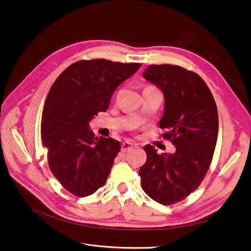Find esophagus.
I'll use <instances>...</instances> for the list:
<instances>
[{
    "label": "esophagus",
    "mask_w": 251,
    "mask_h": 251,
    "mask_svg": "<svg viewBox=\"0 0 251 251\" xmlns=\"http://www.w3.org/2000/svg\"><path fill=\"white\" fill-rule=\"evenodd\" d=\"M132 148H133V143H131V142H129V141H125V142L122 143L121 151H122L123 152H126V151H130Z\"/></svg>",
    "instance_id": "1"
}]
</instances>
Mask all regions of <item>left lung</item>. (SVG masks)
<instances>
[{"label": "left lung", "mask_w": 251, "mask_h": 251, "mask_svg": "<svg viewBox=\"0 0 251 251\" xmlns=\"http://www.w3.org/2000/svg\"><path fill=\"white\" fill-rule=\"evenodd\" d=\"M142 76L164 94L162 136L176 147L159 154L147 144V162L139 169L141 187L151 200L172 204L185 199L203 180L216 148L218 110L203 79L175 65H150Z\"/></svg>", "instance_id": "left-lung-1"}]
</instances>
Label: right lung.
Returning <instances> with one entry per match:
<instances>
[{
	"mask_svg": "<svg viewBox=\"0 0 251 251\" xmlns=\"http://www.w3.org/2000/svg\"><path fill=\"white\" fill-rule=\"evenodd\" d=\"M141 64L104 59L79 61L51 85L42 116V139L49 167L65 189L84 197L107 181L120 142L98 137L89 122L108 110L115 89Z\"/></svg>",
	"mask_w": 251,
	"mask_h": 251,
	"instance_id": "1",
	"label": "right lung"
}]
</instances>
